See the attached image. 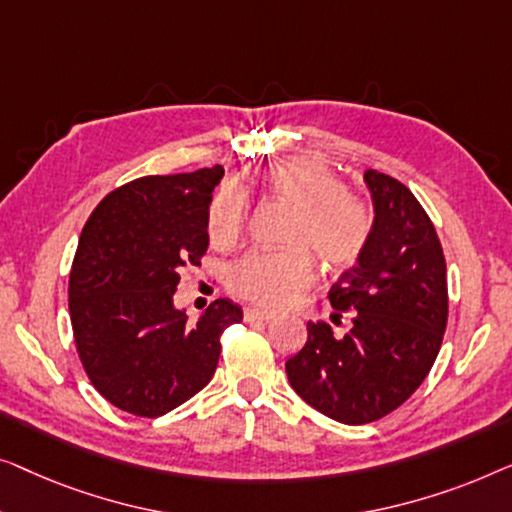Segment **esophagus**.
Wrapping results in <instances>:
<instances>
[{
  "mask_svg": "<svg viewBox=\"0 0 512 512\" xmlns=\"http://www.w3.org/2000/svg\"><path fill=\"white\" fill-rule=\"evenodd\" d=\"M273 313L262 311V308H248L246 311V322H271Z\"/></svg>",
  "mask_w": 512,
  "mask_h": 512,
  "instance_id": "esophagus-1",
  "label": "esophagus"
}]
</instances>
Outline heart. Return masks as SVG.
<instances>
[{
  "mask_svg": "<svg viewBox=\"0 0 512 512\" xmlns=\"http://www.w3.org/2000/svg\"><path fill=\"white\" fill-rule=\"evenodd\" d=\"M259 185L273 199L292 206L285 229L287 248L250 250L229 266L227 287L236 297L266 308H280L315 276V257L329 271L355 266L371 246L376 213L369 199L345 190L343 178L318 160H283L259 174ZM248 222V199L236 185H222L208 208V239L229 248Z\"/></svg>",
  "mask_w": 512,
  "mask_h": 512,
  "instance_id": "heart-1",
  "label": "heart"
}]
</instances>
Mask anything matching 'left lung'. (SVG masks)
<instances>
[{
	"instance_id": "left-lung-1",
	"label": "left lung",
	"mask_w": 512,
	"mask_h": 512,
	"mask_svg": "<svg viewBox=\"0 0 512 512\" xmlns=\"http://www.w3.org/2000/svg\"><path fill=\"white\" fill-rule=\"evenodd\" d=\"M376 229L364 257L331 285L334 325L308 322V341L285 362L292 390L343 424H366L410 399L441 350L448 325L445 255L415 194L397 178L369 169Z\"/></svg>"
}]
</instances>
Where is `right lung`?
<instances>
[{"label":"right lung","instance_id":"add662e5","mask_svg":"<svg viewBox=\"0 0 512 512\" xmlns=\"http://www.w3.org/2000/svg\"><path fill=\"white\" fill-rule=\"evenodd\" d=\"M220 164L143 176L115 187L85 222L69 273V313L85 376L115 408L160 417L213 378L220 336L243 320L227 299L197 325L174 308L185 266L208 248V208Z\"/></svg>","mask_w":512,"mask_h":512}]
</instances>
